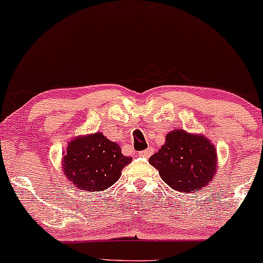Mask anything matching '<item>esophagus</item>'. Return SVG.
<instances>
[{
	"mask_svg": "<svg viewBox=\"0 0 263 263\" xmlns=\"http://www.w3.org/2000/svg\"><path fill=\"white\" fill-rule=\"evenodd\" d=\"M153 153H154V149H152V147H147V149L140 152V155H141V157H145V158H149Z\"/></svg>",
	"mask_w": 263,
	"mask_h": 263,
	"instance_id": "obj_1",
	"label": "esophagus"
}]
</instances>
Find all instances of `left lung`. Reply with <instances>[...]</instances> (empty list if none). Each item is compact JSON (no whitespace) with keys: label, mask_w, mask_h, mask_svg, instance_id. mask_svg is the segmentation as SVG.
Instances as JSON below:
<instances>
[{"label":"left lung","mask_w":263,"mask_h":263,"mask_svg":"<svg viewBox=\"0 0 263 263\" xmlns=\"http://www.w3.org/2000/svg\"><path fill=\"white\" fill-rule=\"evenodd\" d=\"M216 149L204 136L175 129L165 136L159 152L149 163L157 168L167 185L181 193H195L205 187L216 172Z\"/></svg>","instance_id":"8db88e82"}]
</instances>
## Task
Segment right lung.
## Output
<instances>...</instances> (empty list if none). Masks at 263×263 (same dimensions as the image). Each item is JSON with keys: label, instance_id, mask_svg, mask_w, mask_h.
Instances as JSON below:
<instances>
[{"label": "right lung", "instance_id": "1", "mask_svg": "<svg viewBox=\"0 0 263 263\" xmlns=\"http://www.w3.org/2000/svg\"><path fill=\"white\" fill-rule=\"evenodd\" d=\"M131 160L132 158L122 154L118 144L98 132L70 141L63 167L76 187L93 193L110 187Z\"/></svg>", "mask_w": 263, "mask_h": 263}]
</instances>
